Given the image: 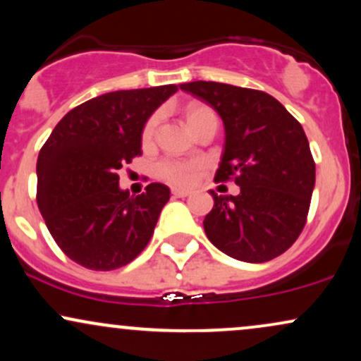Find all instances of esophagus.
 I'll return each mask as SVG.
<instances>
[{
  "label": "esophagus",
  "mask_w": 361,
  "mask_h": 361,
  "mask_svg": "<svg viewBox=\"0 0 361 361\" xmlns=\"http://www.w3.org/2000/svg\"><path fill=\"white\" fill-rule=\"evenodd\" d=\"M171 193H173V197H176V198H185L190 195L188 190H180V188H173Z\"/></svg>",
  "instance_id": "1"
}]
</instances>
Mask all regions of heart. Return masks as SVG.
I'll list each match as a JSON object with an SVG mask.
<instances>
[{
	"mask_svg": "<svg viewBox=\"0 0 361 361\" xmlns=\"http://www.w3.org/2000/svg\"><path fill=\"white\" fill-rule=\"evenodd\" d=\"M185 122L186 126L192 132L197 130L198 127L204 126L207 120H215V111L210 109L205 103L192 102L185 106L183 110ZM157 120L159 117L157 115H152L151 118L147 120L146 126H144L142 130V142L149 144L152 139H154ZM204 169V163L198 159H163L157 163L156 166V175L161 178V180L168 181L169 185L175 186H188L195 180V176Z\"/></svg>",
	"mask_w": 361,
	"mask_h": 361,
	"instance_id": "obj_1",
	"label": "heart"
}]
</instances>
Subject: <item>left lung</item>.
Instances as JSON below:
<instances>
[{"label":"left lung","instance_id":"8db88e82","mask_svg":"<svg viewBox=\"0 0 361 361\" xmlns=\"http://www.w3.org/2000/svg\"><path fill=\"white\" fill-rule=\"evenodd\" d=\"M180 88L209 103L226 128L215 181L234 180L241 193L214 197L205 215L209 241L227 256L264 263L297 241L310 207L316 163L299 120L271 94L214 81Z\"/></svg>","mask_w":361,"mask_h":361}]
</instances>
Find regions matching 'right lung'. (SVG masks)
Wrapping results in <instances>:
<instances>
[{
	"label": "right lung",
	"mask_w": 361,
	"mask_h": 361,
	"mask_svg": "<svg viewBox=\"0 0 361 361\" xmlns=\"http://www.w3.org/2000/svg\"><path fill=\"white\" fill-rule=\"evenodd\" d=\"M176 91L164 85L91 98L68 111L40 149L37 205L57 246L81 267L117 270L151 241L169 188L151 183L130 197L118 188V169L142 154L147 118Z\"/></svg>",
	"instance_id": "1"
}]
</instances>
